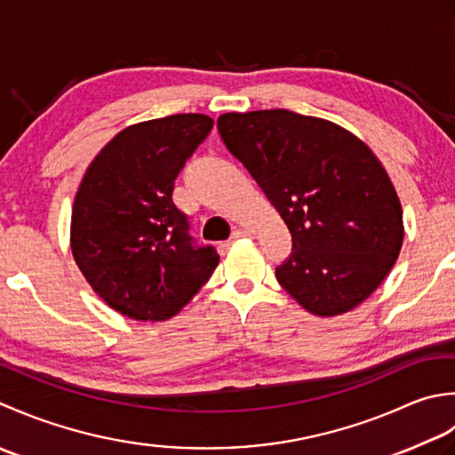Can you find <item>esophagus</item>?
<instances>
[{
    "mask_svg": "<svg viewBox=\"0 0 455 455\" xmlns=\"http://www.w3.org/2000/svg\"><path fill=\"white\" fill-rule=\"evenodd\" d=\"M253 231L251 229H245V228H237L234 234H231V239H241V237H251Z\"/></svg>",
    "mask_w": 455,
    "mask_h": 455,
    "instance_id": "1",
    "label": "esophagus"
}]
</instances>
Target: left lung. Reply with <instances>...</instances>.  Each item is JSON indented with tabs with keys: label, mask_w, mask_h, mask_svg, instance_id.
Returning a JSON list of instances; mask_svg holds the SVG:
<instances>
[{
	"label": "left lung",
	"mask_w": 455,
	"mask_h": 455,
	"mask_svg": "<svg viewBox=\"0 0 455 455\" xmlns=\"http://www.w3.org/2000/svg\"><path fill=\"white\" fill-rule=\"evenodd\" d=\"M228 151L279 210L292 251L276 281L316 316L369 299L403 247V208L369 147L326 119L289 109L218 117Z\"/></svg>",
	"instance_id": "obj_1"
}]
</instances>
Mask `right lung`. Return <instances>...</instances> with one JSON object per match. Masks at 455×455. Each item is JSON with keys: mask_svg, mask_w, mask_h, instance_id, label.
Masks as SVG:
<instances>
[{"mask_svg": "<svg viewBox=\"0 0 455 455\" xmlns=\"http://www.w3.org/2000/svg\"><path fill=\"white\" fill-rule=\"evenodd\" d=\"M214 127L202 114L151 119L119 132L90 163L74 198L70 247L92 289L124 316L179 314L218 267L174 206V180Z\"/></svg>", "mask_w": 455, "mask_h": 455, "instance_id": "obj_1", "label": "right lung"}]
</instances>
